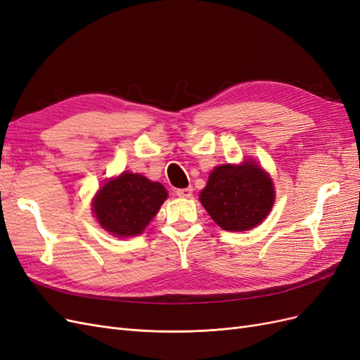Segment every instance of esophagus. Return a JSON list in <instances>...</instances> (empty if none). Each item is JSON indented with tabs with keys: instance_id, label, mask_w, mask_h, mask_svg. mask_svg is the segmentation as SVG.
I'll return each mask as SVG.
<instances>
[{
	"instance_id": "obj_1",
	"label": "esophagus",
	"mask_w": 360,
	"mask_h": 360,
	"mask_svg": "<svg viewBox=\"0 0 360 360\" xmlns=\"http://www.w3.org/2000/svg\"><path fill=\"white\" fill-rule=\"evenodd\" d=\"M192 192H193L192 188H183V189H177L176 191V193L179 195L180 198H191L192 197Z\"/></svg>"
}]
</instances>
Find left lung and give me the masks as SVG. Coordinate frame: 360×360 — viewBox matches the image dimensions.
<instances>
[{"instance_id":"1","label":"left lung","mask_w":360,"mask_h":360,"mask_svg":"<svg viewBox=\"0 0 360 360\" xmlns=\"http://www.w3.org/2000/svg\"><path fill=\"white\" fill-rule=\"evenodd\" d=\"M212 219L226 231H246L266 219L275 201L274 183L255 162L216 167L200 193Z\"/></svg>"}]
</instances>
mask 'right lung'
<instances>
[{"mask_svg":"<svg viewBox=\"0 0 360 360\" xmlns=\"http://www.w3.org/2000/svg\"><path fill=\"white\" fill-rule=\"evenodd\" d=\"M167 197L168 192L160 183L141 174L123 172L97 192L93 210L108 233L129 237L144 231Z\"/></svg>","mask_w":360,"mask_h":360,"instance_id":"right-lung-1","label":"right lung"}]
</instances>
